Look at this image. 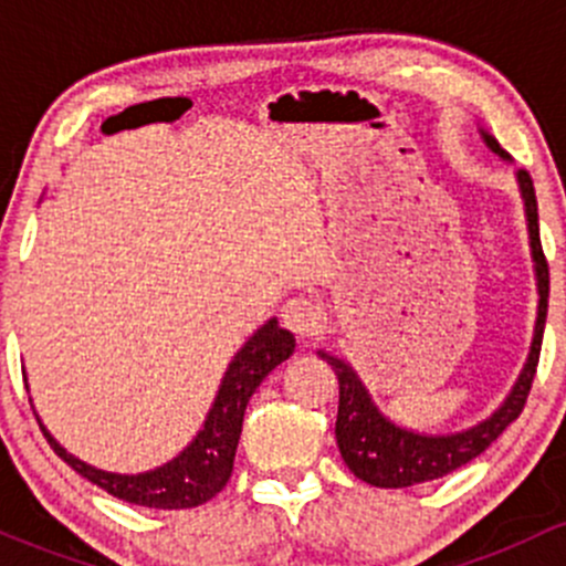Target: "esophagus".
<instances>
[{
  "mask_svg": "<svg viewBox=\"0 0 566 566\" xmlns=\"http://www.w3.org/2000/svg\"><path fill=\"white\" fill-rule=\"evenodd\" d=\"M282 323L293 331L295 336L306 339V336L317 334L319 325H323V310L315 298H306V295H295L287 304L282 306Z\"/></svg>",
  "mask_w": 566,
  "mask_h": 566,
  "instance_id": "1",
  "label": "esophagus"
}]
</instances>
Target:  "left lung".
<instances>
[{"label":"left lung","mask_w":566,"mask_h":566,"mask_svg":"<svg viewBox=\"0 0 566 566\" xmlns=\"http://www.w3.org/2000/svg\"><path fill=\"white\" fill-rule=\"evenodd\" d=\"M479 136L488 145L490 153L510 164V153L490 136L488 130L479 128ZM517 188H521L523 213H526V230H528V249L531 262H534V279L536 293H539V304H536L534 319V336H531L528 358L523 364L521 375H517L515 386L506 394L504 402L488 416V419L476 421L473 427L460 432H416L408 427L391 421L378 402L369 394L367 384L361 375L356 373L350 361L336 358L331 353L317 350L323 361L331 364V369L339 378V413H336V447H339L345 465L356 473L361 482L373 484V488H410V484H424L432 479H441L447 473L458 471V468L471 462L473 458L484 452L512 421L521 416L523 405L531 391V380L536 375V361H539L542 347V331H545L547 317V262L542 254L539 243V213H536V193L534 182L526 169H517Z\"/></svg>","instance_id":"obj_1"}]
</instances>
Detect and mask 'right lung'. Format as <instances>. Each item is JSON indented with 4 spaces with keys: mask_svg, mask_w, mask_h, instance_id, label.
Returning a JSON list of instances; mask_svg holds the SVG:
<instances>
[{
    "mask_svg": "<svg viewBox=\"0 0 566 566\" xmlns=\"http://www.w3.org/2000/svg\"><path fill=\"white\" fill-rule=\"evenodd\" d=\"M295 350V336L279 325L276 317L268 319L265 325L254 331L241 350L232 356L224 378H221L219 391H216L213 405L205 416L202 427L193 436V441L182 449L177 458L153 471L142 473H114L95 468L90 462L78 460L76 454L60 447L54 436L45 430L43 421L38 419L45 441L51 443L56 454L67 462L76 473L98 484L108 495L128 504L150 506V510H191V506L205 504L216 493L224 490L232 476V462H235V449L241 441L243 413L251 394L256 386L273 373L282 361H287Z\"/></svg>",
    "mask_w": 566,
    "mask_h": 566,
    "instance_id": "1",
    "label": "right lung"
}]
</instances>
